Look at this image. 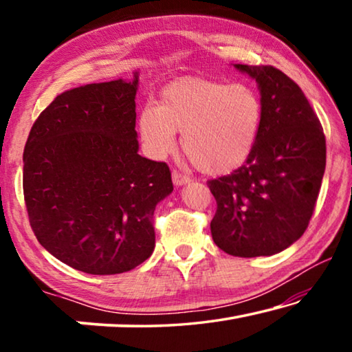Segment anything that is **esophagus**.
Listing matches in <instances>:
<instances>
[{
	"label": "esophagus",
	"mask_w": 352,
	"mask_h": 352,
	"mask_svg": "<svg viewBox=\"0 0 352 352\" xmlns=\"http://www.w3.org/2000/svg\"><path fill=\"white\" fill-rule=\"evenodd\" d=\"M172 180L177 184V186H182V184H186L190 182V178L188 175H184L180 170H174L172 172Z\"/></svg>",
	"instance_id": "34e87169"
}]
</instances>
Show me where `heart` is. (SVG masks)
<instances>
[{
	"label": "heart",
	"mask_w": 352,
	"mask_h": 352,
	"mask_svg": "<svg viewBox=\"0 0 352 352\" xmlns=\"http://www.w3.org/2000/svg\"><path fill=\"white\" fill-rule=\"evenodd\" d=\"M264 107L258 90L245 82L183 77L166 85L158 105L147 104L138 116L146 152L163 158L182 147L200 170L228 174L247 162L258 141Z\"/></svg>",
	"instance_id": "heart-1"
}]
</instances>
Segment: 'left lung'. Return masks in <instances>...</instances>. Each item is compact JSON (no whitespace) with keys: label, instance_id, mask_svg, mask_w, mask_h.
<instances>
[{"label":"left lung","instance_id":"left-lung-1","mask_svg":"<svg viewBox=\"0 0 352 352\" xmlns=\"http://www.w3.org/2000/svg\"><path fill=\"white\" fill-rule=\"evenodd\" d=\"M259 83L264 118L252 155L208 188L217 210L211 234L225 253L272 256L305 233L326 168V138L298 83L270 65H236Z\"/></svg>","mask_w":352,"mask_h":352}]
</instances>
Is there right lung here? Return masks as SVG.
Segmentation results:
<instances>
[{"mask_svg": "<svg viewBox=\"0 0 352 352\" xmlns=\"http://www.w3.org/2000/svg\"><path fill=\"white\" fill-rule=\"evenodd\" d=\"M138 76L62 93L40 113L23 153L35 237L90 275L135 269L155 248L153 211L174 189L169 166L138 153Z\"/></svg>", "mask_w": 352, "mask_h": 352, "instance_id": "1", "label": "right lung"}]
</instances>
